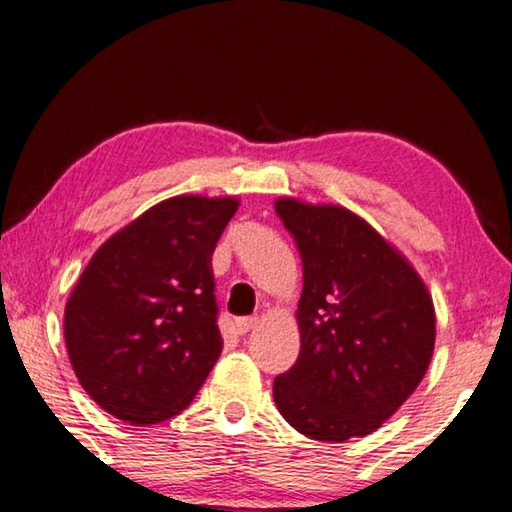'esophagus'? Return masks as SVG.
I'll return each instance as SVG.
<instances>
[{
  "label": "esophagus",
  "mask_w": 512,
  "mask_h": 512,
  "mask_svg": "<svg viewBox=\"0 0 512 512\" xmlns=\"http://www.w3.org/2000/svg\"><path fill=\"white\" fill-rule=\"evenodd\" d=\"M257 323H259V318L257 316H250V318H239L237 323H235V327H237V334H248V332H253V329L257 327Z\"/></svg>",
  "instance_id": "obj_1"
}]
</instances>
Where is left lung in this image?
Masks as SVG:
<instances>
[{"instance_id": "1", "label": "left lung", "mask_w": 512, "mask_h": 512, "mask_svg": "<svg viewBox=\"0 0 512 512\" xmlns=\"http://www.w3.org/2000/svg\"><path fill=\"white\" fill-rule=\"evenodd\" d=\"M302 259L300 354L273 381L293 429L343 443L368 436L409 400L429 368L436 311L400 250L341 205L277 198Z\"/></svg>"}]
</instances>
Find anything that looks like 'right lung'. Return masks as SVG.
<instances>
[{
    "label": "right lung",
    "instance_id": "1",
    "mask_svg": "<svg viewBox=\"0 0 512 512\" xmlns=\"http://www.w3.org/2000/svg\"><path fill=\"white\" fill-rule=\"evenodd\" d=\"M237 207L173 196L92 255L65 305V345L103 411L155 424L192 404L223 348L212 253Z\"/></svg>",
    "mask_w": 512,
    "mask_h": 512
}]
</instances>
